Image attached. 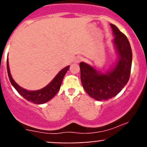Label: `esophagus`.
I'll return each instance as SVG.
<instances>
[{"label": "esophagus", "instance_id": "obj_1", "mask_svg": "<svg viewBox=\"0 0 147 147\" xmlns=\"http://www.w3.org/2000/svg\"><path fill=\"white\" fill-rule=\"evenodd\" d=\"M82 57H78V58L76 59V60H75V63H80V62L82 61Z\"/></svg>", "mask_w": 147, "mask_h": 147}]
</instances>
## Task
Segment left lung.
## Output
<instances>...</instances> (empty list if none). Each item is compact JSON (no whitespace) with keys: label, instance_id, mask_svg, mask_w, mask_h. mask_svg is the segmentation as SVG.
<instances>
[{"label":"left lung","instance_id":"obj_1","mask_svg":"<svg viewBox=\"0 0 147 147\" xmlns=\"http://www.w3.org/2000/svg\"><path fill=\"white\" fill-rule=\"evenodd\" d=\"M115 39L113 43L118 55V61L112 69L102 73L82 62L80 63L81 82L86 92L94 100L102 101L115 97L129 79L132 52L129 42L116 26L110 25Z\"/></svg>","mask_w":147,"mask_h":147}]
</instances>
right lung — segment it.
<instances>
[{"mask_svg": "<svg viewBox=\"0 0 147 147\" xmlns=\"http://www.w3.org/2000/svg\"><path fill=\"white\" fill-rule=\"evenodd\" d=\"M69 66H67L63 69H61L58 72V74L55 77L54 79L47 86H45L44 88L39 90H35V91H28V90H25V89L20 87L13 79L10 72L8 60H7V70H8V78H9L12 85L15 87L18 92L20 95L23 96L26 100L32 102V103L38 104V105L45 103L55 97V95L57 94V92L60 90L63 78H64V76L69 69Z\"/></svg>", "mask_w": 147, "mask_h": 147, "instance_id": "right-lung-1", "label": "right lung"}]
</instances>
